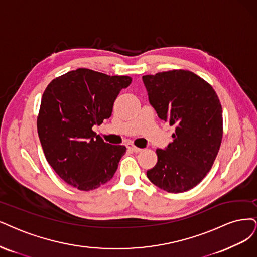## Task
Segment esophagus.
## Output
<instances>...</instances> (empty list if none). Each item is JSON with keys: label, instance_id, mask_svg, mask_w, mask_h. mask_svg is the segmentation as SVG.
<instances>
[{"label": "esophagus", "instance_id": "obj_1", "mask_svg": "<svg viewBox=\"0 0 257 257\" xmlns=\"http://www.w3.org/2000/svg\"><path fill=\"white\" fill-rule=\"evenodd\" d=\"M127 146V148L129 149V150H131V151H134V153H140V151L142 150L141 148H138V147H136L134 144H127L126 145Z\"/></svg>", "mask_w": 257, "mask_h": 257}]
</instances>
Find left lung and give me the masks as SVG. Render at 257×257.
<instances>
[{
  "mask_svg": "<svg viewBox=\"0 0 257 257\" xmlns=\"http://www.w3.org/2000/svg\"><path fill=\"white\" fill-rule=\"evenodd\" d=\"M158 116L175 126L173 142L157 149L158 162L147 170L156 186L184 193L210 172L222 141V108L215 90L198 75L173 70L143 76Z\"/></svg>",
  "mask_w": 257,
  "mask_h": 257,
  "instance_id": "left-lung-1",
  "label": "left lung"
}]
</instances>
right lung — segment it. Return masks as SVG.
<instances>
[{
  "mask_svg": "<svg viewBox=\"0 0 257 257\" xmlns=\"http://www.w3.org/2000/svg\"><path fill=\"white\" fill-rule=\"evenodd\" d=\"M129 76L77 69L53 79L41 99L38 136L47 162L65 183L92 191L115 174L126 147L106 143L93 126L111 116Z\"/></svg>",
  "mask_w": 257,
  "mask_h": 257,
  "instance_id": "1",
  "label": "right lung"
}]
</instances>
